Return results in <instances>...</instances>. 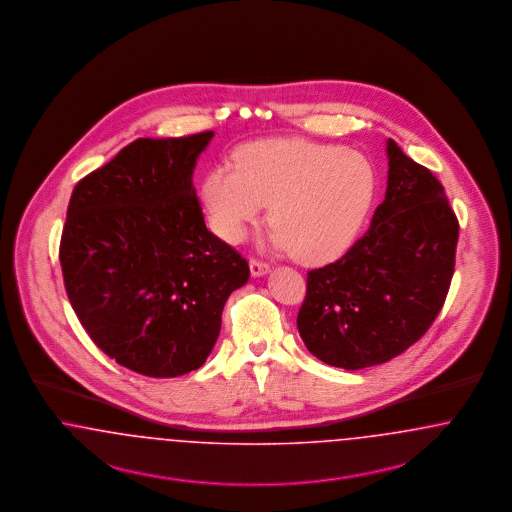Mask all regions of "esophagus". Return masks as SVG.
Masks as SVG:
<instances>
[{
    "mask_svg": "<svg viewBox=\"0 0 512 512\" xmlns=\"http://www.w3.org/2000/svg\"><path fill=\"white\" fill-rule=\"evenodd\" d=\"M248 266H250V273L254 277H262V275H266L267 271H269V264L260 262V260H254V258L248 262Z\"/></svg>",
    "mask_w": 512,
    "mask_h": 512,
    "instance_id": "obj_1",
    "label": "esophagus"
}]
</instances>
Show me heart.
I'll list each match as a JSON object with an SVG mask.
<instances>
[{"instance_id":"obj_1","label":"heart","mask_w":512,"mask_h":512,"mask_svg":"<svg viewBox=\"0 0 512 512\" xmlns=\"http://www.w3.org/2000/svg\"><path fill=\"white\" fill-rule=\"evenodd\" d=\"M375 191V168L361 153L310 139H264L245 145L237 166L216 164L200 195L223 241H243L269 202V243L323 264L354 243Z\"/></svg>"}]
</instances>
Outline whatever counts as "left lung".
Returning a JSON list of instances; mask_svg holds the SVG:
<instances>
[{
	"label": "left lung",
	"mask_w": 512,
	"mask_h": 512,
	"mask_svg": "<svg viewBox=\"0 0 512 512\" xmlns=\"http://www.w3.org/2000/svg\"><path fill=\"white\" fill-rule=\"evenodd\" d=\"M388 187L371 227L333 264L308 271L298 333L313 356L356 371L400 356L444 306L459 222L444 185L386 141Z\"/></svg>",
	"instance_id": "8db88e82"
}]
</instances>
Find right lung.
Instances as JSON below:
<instances>
[{
    "label": "right lung",
    "instance_id": "obj_1",
    "mask_svg": "<svg viewBox=\"0 0 512 512\" xmlns=\"http://www.w3.org/2000/svg\"><path fill=\"white\" fill-rule=\"evenodd\" d=\"M214 132L139 137L80 179L59 260L89 338L139 375L191 373L210 356L245 258L206 229L193 172Z\"/></svg>",
    "mask_w": 512,
    "mask_h": 512
}]
</instances>
